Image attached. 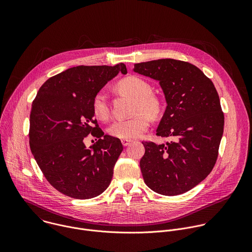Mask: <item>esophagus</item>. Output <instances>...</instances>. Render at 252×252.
I'll list each match as a JSON object with an SVG mask.
<instances>
[{
	"label": "esophagus",
	"instance_id": "34e87169",
	"mask_svg": "<svg viewBox=\"0 0 252 252\" xmlns=\"http://www.w3.org/2000/svg\"><path fill=\"white\" fill-rule=\"evenodd\" d=\"M131 142H132V140H129V139H123L122 140V143H123L124 147H127L128 145H130Z\"/></svg>",
	"mask_w": 252,
	"mask_h": 252
}]
</instances>
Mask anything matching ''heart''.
I'll list each match as a JSON object with an SVG mask.
<instances>
[{"mask_svg":"<svg viewBox=\"0 0 252 252\" xmlns=\"http://www.w3.org/2000/svg\"><path fill=\"white\" fill-rule=\"evenodd\" d=\"M118 88L123 93L134 97L130 111L132 116L126 120L114 122L107 128V132L112 136L124 139L139 137L150 126L148 116L157 118L161 113V101L157 94L152 93L151 85L136 76L123 79L119 82ZM92 109L97 119L105 121L109 118V96L104 91H99L94 94Z\"/></svg>","mask_w":252,"mask_h":252,"instance_id":"heart-1","label":"heart"}]
</instances>
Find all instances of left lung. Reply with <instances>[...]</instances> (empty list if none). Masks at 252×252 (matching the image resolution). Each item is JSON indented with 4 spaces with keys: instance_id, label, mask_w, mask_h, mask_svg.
Wrapping results in <instances>:
<instances>
[{
    "instance_id": "left-lung-1",
    "label": "left lung",
    "mask_w": 252,
    "mask_h": 252,
    "mask_svg": "<svg viewBox=\"0 0 252 252\" xmlns=\"http://www.w3.org/2000/svg\"><path fill=\"white\" fill-rule=\"evenodd\" d=\"M133 71L159 82L167 105L157 135L173 139L166 145L142 142L143 181L162 195L185 193L201 183L217 162L224 126L219 94L188 62L160 59L135 63Z\"/></svg>"
}]
</instances>
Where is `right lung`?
<instances>
[{
    "label": "right lung",
    "mask_w": 252,
    "mask_h": 252,
    "mask_svg": "<svg viewBox=\"0 0 252 252\" xmlns=\"http://www.w3.org/2000/svg\"><path fill=\"white\" fill-rule=\"evenodd\" d=\"M120 71L127 73L123 63L67 68L50 78L32 103V154L51 186L69 197H95L112 182L124 147L99 129L92 101ZM90 133L99 140L88 149L83 139Z\"/></svg>",
    "instance_id": "1"
}]
</instances>
